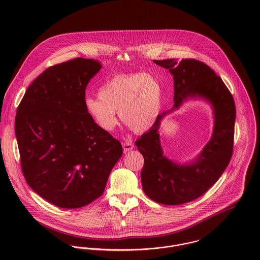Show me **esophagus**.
Here are the masks:
<instances>
[{"mask_svg":"<svg viewBox=\"0 0 260 260\" xmlns=\"http://www.w3.org/2000/svg\"><path fill=\"white\" fill-rule=\"evenodd\" d=\"M122 146H123L124 152H129V151H131L132 149L134 148V145L131 142H125V143L122 144Z\"/></svg>","mask_w":260,"mask_h":260,"instance_id":"esophagus-1","label":"esophagus"}]
</instances>
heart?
<instances>
[{"label": "heart", "mask_w": 260, "mask_h": 260, "mask_svg": "<svg viewBox=\"0 0 260 260\" xmlns=\"http://www.w3.org/2000/svg\"><path fill=\"white\" fill-rule=\"evenodd\" d=\"M98 97H86L87 114L99 128L112 131L121 120L135 133H144L158 119L163 88L157 77L147 73L117 75L104 83Z\"/></svg>", "instance_id": "1"}]
</instances>
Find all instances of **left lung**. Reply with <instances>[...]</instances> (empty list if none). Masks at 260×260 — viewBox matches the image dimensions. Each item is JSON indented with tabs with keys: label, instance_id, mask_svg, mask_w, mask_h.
<instances>
[{
	"label": "left lung",
	"instance_id": "left-lung-1",
	"mask_svg": "<svg viewBox=\"0 0 260 260\" xmlns=\"http://www.w3.org/2000/svg\"><path fill=\"white\" fill-rule=\"evenodd\" d=\"M168 69L174 81V105L159 115L154 125L136 140L144 157L141 181L145 194L157 203L179 205L204 194L222 175L232 156L235 104L222 79L206 64L183 59L153 60ZM204 100L213 108L214 132L211 140L191 161L180 164L164 155L158 128L161 119L186 101Z\"/></svg>",
	"mask_w": 260,
	"mask_h": 260
}]
</instances>
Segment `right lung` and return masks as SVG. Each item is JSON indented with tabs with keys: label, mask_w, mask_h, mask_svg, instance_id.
<instances>
[{
	"label": "right lung",
	"mask_w": 260,
	"mask_h": 260,
	"mask_svg": "<svg viewBox=\"0 0 260 260\" xmlns=\"http://www.w3.org/2000/svg\"><path fill=\"white\" fill-rule=\"evenodd\" d=\"M102 65L77 58L45 70L27 89L15 119L24 177L46 201L80 208L104 192L121 143L84 106L89 81Z\"/></svg>",
	"instance_id": "1"
}]
</instances>
